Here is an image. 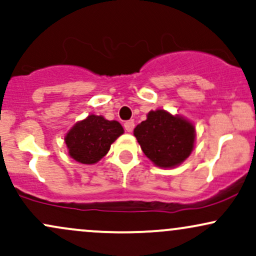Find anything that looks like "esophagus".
Wrapping results in <instances>:
<instances>
[{
	"label": "esophagus",
	"instance_id": "1",
	"mask_svg": "<svg viewBox=\"0 0 256 256\" xmlns=\"http://www.w3.org/2000/svg\"><path fill=\"white\" fill-rule=\"evenodd\" d=\"M124 128L128 132H132V130H134V120H128V122H126L124 124Z\"/></svg>",
	"mask_w": 256,
	"mask_h": 256
}]
</instances>
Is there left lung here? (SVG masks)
Returning <instances> with one entry per match:
<instances>
[{
  "label": "left lung",
  "mask_w": 256,
  "mask_h": 256,
  "mask_svg": "<svg viewBox=\"0 0 256 256\" xmlns=\"http://www.w3.org/2000/svg\"><path fill=\"white\" fill-rule=\"evenodd\" d=\"M138 144L155 166L174 168L190 156L196 142L195 125L165 110H150L134 130Z\"/></svg>",
  "instance_id": "1"
}]
</instances>
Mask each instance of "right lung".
Instances as JSON below:
<instances>
[{"instance_id": "obj_1", "label": "right lung", "mask_w": 256, "mask_h": 256, "mask_svg": "<svg viewBox=\"0 0 256 256\" xmlns=\"http://www.w3.org/2000/svg\"><path fill=\"white\" fill-rule=\"evenodd\" d=\"M122 134L124 128L116 120L89 114L67 131L64 143L73 160L83 165H94L107 155L112 143Z\"/></svg>"}]
</instances>
